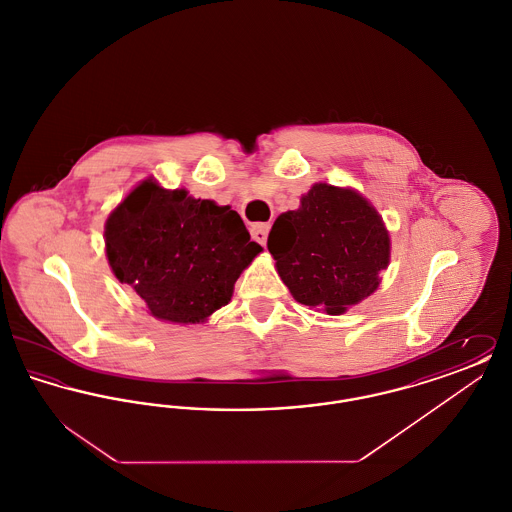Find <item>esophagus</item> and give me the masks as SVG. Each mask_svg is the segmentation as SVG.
Masks as SVG:
<instances>
[{
  "instance_id": "esophagus-1",
  "label": "esophagus",
  "mask_w": 512,
  "mask_h": 512,
  "mask_svg": "<svg viewBox=\"0 0 512 512\" xmlns=\"http://www.w3.org/2000/svg\"><path fill=\"white\" fill-rule=\"evenodd\" d=\"M268 232H270V224L268 222H255L251 224V236L255 242L261 245L267 244Z\"/></svg>"
}]
</instances>
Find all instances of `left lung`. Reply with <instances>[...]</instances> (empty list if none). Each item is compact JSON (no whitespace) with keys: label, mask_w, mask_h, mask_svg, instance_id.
I'll list each match as a JSON object with an SVG mask.
<instances>
[{"label":"left lung","mask_w":512,"mask_h":512,"mask_svg":"<svg viewBox=\"0 0 512 512\" xmlns=\"http://www.w3.org/2000/svg\"><path fill=\"white\" fill-rule=\"evenodd\" d=\"M267 245L293 297L328 315L374 293L390 263V236L376 209L330 184H315L297 211L274 220Z\"/></svg>","instance_id":"obj_1"}]
</instances>
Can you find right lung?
Instances as JSON below:
<instances>
[{
	"label": "right lung",
	"mask_w": 512,
	"mask_h": 512,
	"mask_svg": "<svg viewBox=\"0 0 512 512\" xmlns=\"http://www.w3.org/2000/svg\"><path fill=\"white\" fill-rule=\"evenodd\" d=\"M107 259L153 317L203 322L224 307L263 247L230 207L163 190L153 180L126 195L105 224Z\"/></svg>",
	"instance_id": "right-lung-1"
}]
</instances>
